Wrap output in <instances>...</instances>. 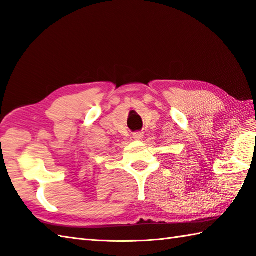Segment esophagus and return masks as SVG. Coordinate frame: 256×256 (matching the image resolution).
<instances>
[{
    "instance_id": "esophagus-1",
    "label": "esophagus",
    "mask_w": 256,
    "mask_h": 256,
    "mask_svg": "<svg viewBox=\"0 0 256 256\" xmlns=\"http://www.w3.org/2000/svg\"><path fill=\"white\" fill-rule=\"evenodd\" d=\"M143 138H144V133H143V132H135V133L133 134V138L136 140H142Z\"/></svg>"
}]
</instances>
